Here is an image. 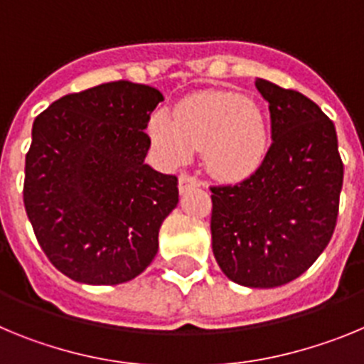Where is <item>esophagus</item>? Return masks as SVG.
I'll list each match as a JSON object with an SVG mask.
<instances>
[{"mask_svg":"<svg viewBox=\"0 0 364 364\" xmlns=\"http://www.w3.org/2000/svg\"><path fill=\"white\" fill-rule=\"evenodd\" d=\"M200 186H204V182H202V180H198L195 175H189V173H182V175L178 176L180 193H186V191H189V189H193V188H200Z\"/></svg>","mask_w":364,"mask_h":364,"instance_id":"esophagus-1","label":"esophagus"}]
</instances>
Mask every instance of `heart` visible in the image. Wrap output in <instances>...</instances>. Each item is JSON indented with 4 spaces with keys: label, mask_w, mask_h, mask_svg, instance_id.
I'll use <instances>...</instances> for the list:
<instances>
[{
    "label": "heart",
    "mask_w": 364,
    "mask_h": 364,
    "mask_svg": "<svg viewBox=\"0 0 364 364\" xmlns=\"http://www.w3.org/2000/svg\"><path fill=\"white\" fill-rule=\"evenodd\" d=\"M149 136L160 160L178 166L202 149L211 173L224 180L252 176L266 160L268 125L259 105L239 92L202 91L176 105L175 118L154 112Z\"/></svg>",
    "instance_id": "obj_1"
}]
</instances>
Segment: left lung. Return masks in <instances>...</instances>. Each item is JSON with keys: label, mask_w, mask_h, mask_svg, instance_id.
Masks as SVG:
<instances>
[{"label": "left lung", "mask_w": 364, "mask_h": 364, "mask_svg": "<svg viewBox=\"0 0 364 364\" xmlns=\"http://www.w3.org/2000/svg\"><path fill=\"white\" fill-rule=\"evenodd\" d=\"M255 85L269 104L273 142L250 178L211 188V244L228 279L275 288L306 272L332 239L343 160L319 105L268 80Z\"/></svg>", "instance_id": "left-lung-1"}]
</instances>
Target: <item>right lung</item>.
Returning <instances> with one entry per match:
<instances>
[{
	"label": "right lung",
	"instance_id": "1",
	"mask_svg": "<svg viewBox=\"0 0 364 364\" xmlns=\"http://www.w3.org/2000/svg\"><path fill=\"white\" fill-rule=\"evenodd\" d=\"M162 100L120 80L63 96L32 124L25 211L45 255L73 281L122 284L159 252L160 226L178 204L176 176L144 162V129Z\"/></svg>",
	"mask_w": 364,
	"mask_h": 364
}]
</instances>
